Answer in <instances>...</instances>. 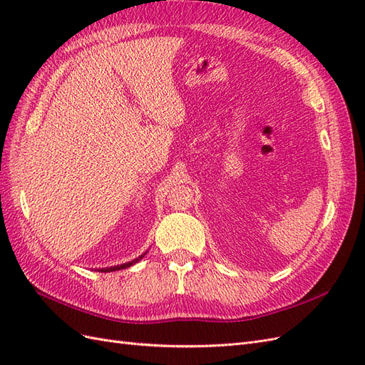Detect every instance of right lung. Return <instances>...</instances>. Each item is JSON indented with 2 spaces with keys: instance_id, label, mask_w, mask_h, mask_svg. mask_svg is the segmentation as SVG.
Instances as JSON below:
<instances>
[{
  "instance_id": "1",
  "label": "right lung",
  "mask_w": 365,
  "mask_h": 365,
  "mask_svg": "<svg viewBox=\"0 0 365 365\" xmlns=\"http://www.w3.org/2000/svg\"><path fill=\"white\" fill-rule=\"evenodd\" d=\"M145 254H146V252H145ZM145 254H141L140 257H137V259H134V260H130V262H128V263L117 264V267H111V268H102V269H97V271H98V272H113V271H118V269H126V268L132 267V264H134V263H137L140 259L145 257Z\"/></svg>"
}]
</instances>
